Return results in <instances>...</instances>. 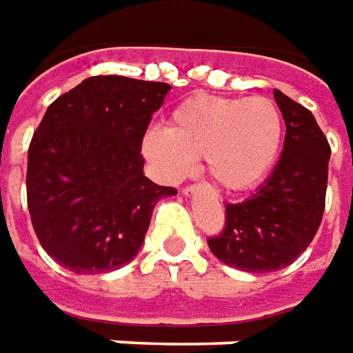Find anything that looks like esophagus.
Returning a JSON list of instances; mask_svg holds the SVG:
<instances>
[{
  "instance_id": "1",
  "label": "esophagus",
  "mask_w": 353,
  "mask_h": 353,
  "mask_svg": "<svg viewBox=\"0 0 353 353\" xmlns=\"http://www.w3.org/2000/svg\"><path fill=\"white\" fill-rule=\"evenodd\" d=\"M196 190V185H186L185 188H183V194H186V196H190L192 192Z\"/></svg>"
}]
</instances>
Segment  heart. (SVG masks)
Here are the masks:
<instances>
[{
	"instance_id": "b5f03b06",
	"label": "heart",
	"mask_w": 353,
	"mask_h": 353,
	"mask_svg": "<svg viewBox=\"0 0 353 353\" xmlns=\"http://www.w3.org/2000/svg\"><path fill=\"white\" fill-rule=\"evenodd\" d=\"M284 123L268 97L194 95L170 113L167 129H150L143 152L167 181H181L203 157L226 190L258 185L276 161Z\"/></svg>"
}]
</instances>
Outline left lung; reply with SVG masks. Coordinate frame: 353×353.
<instances>
[{
	"label": "left lung",
	"mask_w": 353,
	"mask_h": 353,
	"mask_svg": "<svg viewBox=\"0 0 353 353\" xmlns=\"http://www.w3.org/2000/svg\"><path fill=\"white\" fill-rule=\"evenodd\" d=\"M274 101L286 123L282 157L250 199L224 204V228L208 238L212 254L244 272L290 266L316 236L326 206V134L306 107L282 91L274 89Z\"/></svg>",
	"instance_id": "left-lung-1"
}]
</instances>
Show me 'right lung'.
<instances>
[{"instance_id": "add662e5", "label": "right lung", "mask_w": 353, "mask_h": 353, "mask_svg": "<svg viewBox=\"0 0 353 353\" xmlns=\"http://www.w3.org/2000/svg\"><path fill=\"white\" fill-rule=\"evenodd\" d=\"M168 89L97 75L47 107L27 150V208L43 250L63 268L101 274L131 262L154 204L176 194L145 176L141 154Z\"/></svg>"}]
</instances>
